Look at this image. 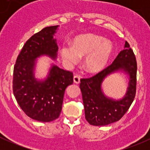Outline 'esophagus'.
<instances>
[{
    "instance_id": "34e87169",
    "label": "esophagus",
    "mask_w": 150,
    "mask_h": 150,
    "mask_svg": "<svg viewBox=\"0 0 150 150\" xmlns=\"http://www.w3.org/2000/svg\"><path fill=\"white\" fill-rule=\"evenodd\" d=\"M73 81L75 83H80V82H81V77L79 75H75L73 78Z\"/></svg>"
}]
</instances>
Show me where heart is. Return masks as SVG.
<instances>
[{"instance_id":"obj_1","label":"heart","mask_w":150,"mask_h":150,"mask_svg":"<svg viewBox=\"0 0 150 150\" xmlns=\"http://www.w3.org/2000/svg\"><path fill=\"white\" fill-rule=\"evenodd\" d=\"M112 53V46L101 36L86 34L75 38L72 47L63 46L61 55L67 65L72 66L83 57L86 72L96 74L105 67Z\"/></svg>"}]
</instances>
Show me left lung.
<instances>
[{
	"label": "left lung",
	"instance_id": "obj_1",
	"mask_svg": "<svg viewBox=\"0 0 150 150\" xmlns=\"http://www.w3.org/2000/svg\"><path fill=\"white\" fill-rule=\"evenodd\" d=\"M123 69L130 75L129 86L125 97L121 100L108 99L103 94L100 84L109 74ZM137 63L135 54L125 41L122 50L110 65L93 76L81 78L80 88L82 92L86 119L91 125H107L118 121L131 107L137 92Z\"/></svg>",
	"mask_w": 150,
	"mask_h": 150
}]
</instances>
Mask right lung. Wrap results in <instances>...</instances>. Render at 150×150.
<instances>
[{
	"mask_svg": "<svg viewBox=\"0 0 150 150\" xmlns=\"http://www.w3.org/2000/svg\"><path fill=\"white\" fill-rule=\"evenodd\" d=\"M58 26L43 28L30 38L22 47L13 67V93L24 112L33 120L51 122L58 118L66 88L73 83V73L53 66L48 79L38 82L33 74L38 57L56 58L58 50L53 35Z\"/></svg>",
	"mask_w": 150,
	"mask_h": 150,
	"instance_id": "obj_1",
	"label": "right lung"
}]
</instances>
